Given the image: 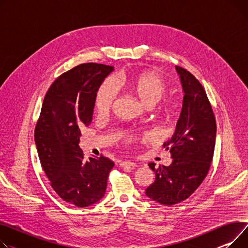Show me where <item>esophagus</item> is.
<instances>
[{"label": "esophagus", "instance_id": "esophagus-1", "mask_svg": "<svg viewBox=\"0 0 248 248\" xmlns=\"http://www.w3.org/2000/svg\"><path fill=\"white\" fill-rule=\"evenodd\" d=\"M120 167H123V168H136L137 167V163L130 161V160H124V161H121L120 162Z\"/></svg>", "mask_w": 248, "mask_h": 248}]
</instances>
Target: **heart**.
<instances>
[{"instance_id": "1", "label": "heart", "mask_w": 248, "mask_h": 248, "mask_svg": "<svg viewBox=\"0 0 248 248\" xmlns=\"http://www.w3.org/2000/svg\"><path fill=\"white\" fill-rule=\"evenodd\" d=\"M119 84L134 93L147 107L155 105L167 89L163 79L152 72H143L133 77L122 75L119 78ZM117 94L118 88L114 79L112 78H107L98 88L95 94L94 106L96 111L100 114L109 112L117 98ZM126 140L127 141H133L136 138L130 136Z\"/></svg>"}]
</instances>
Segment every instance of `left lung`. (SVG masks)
<instances>
[{
  "label": "left lung",
  "mask_w": 248,
  "mask_h": 248,
  "mask_svg": "<svg viewBox=\"0 0 248 248\" xmlns=\"http://www.w3.org/2000/svg\"><path fill=\"white\" fill-rule=\"evenodd\" d=\"M184 91V102L176 127L163 146L172 162L155 169V179L145 189L152 201L173 205L189 197L205 178L213 157L217 138L216 118L201 82L188 71L175 67Z\"/></svg>",
  "instance_id": "left-lung-1"
}]
</instances>
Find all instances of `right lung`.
<instances>
[{
  "mask_svg": "<svg viewBox=\"0 0 248 248\" xmlns=\"http://www.w3.org/2000/svg\"><path fill=\"white\" fill-rule=\"evenodd\" d=\"M111 65L81 63L61 75L46 92L35 128V142L42 168L61 199L78 207L101 201L108 173L109 158L84 159L79 148L80 128L93 120L95 94Z\"/></svg>",
  "mask_w": 248,
  "mask_h": 248,
  "instance_id": "1",
  "label": "right lung"
}]
</instances>
